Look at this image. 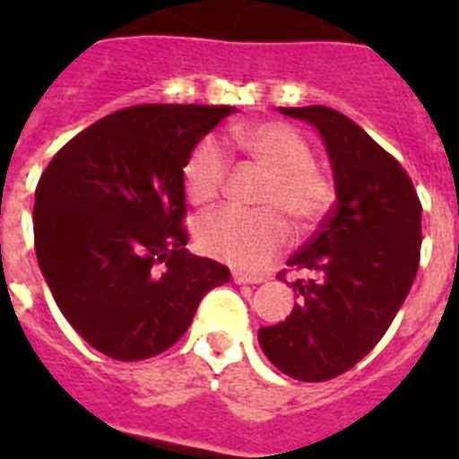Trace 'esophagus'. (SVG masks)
<instances>
[{
    "label": "esophagus",
    "instance_id": "obj_1",
    "mask_svg": "<svg viewBox=\"0 0 459 459\" xmlns=\"http://www.w3.org/2000/svg\"><path fill=\"white\" fill-rule=\"evenodd\" d=\"M233 281H236V283H262V276H250V273L233 272Z\"/></svg>",
    "mask_w": 459,
    "mask_h": 459
}]
</instances>
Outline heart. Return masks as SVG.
Here are the masks:
<instances>
[{"mask_svg": "<svg viewBox=\"0 0 459 459\" xmlns=\"http://www.w3.org/2000/svg\"><path fill=\"white\" fill-rule=\"evenodd\" d=\"M233 145L269 171L262 187V209L223 207L202 216L197 243L209 257L240 269H262L290 240L293 219L312 229L333 204V180L314 164V150L305 135L288 124H257L230 133ZM229 176V154L221 140L202 138L183 164V183L190 202L207 204L221 193Z\"/></svg>", "mask_w": 459, "mask_h": 459, "instance_id": "obj_1", "label": "heart"}]
</instances>
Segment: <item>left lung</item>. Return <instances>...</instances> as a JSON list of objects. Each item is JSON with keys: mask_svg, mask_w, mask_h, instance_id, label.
Returning <instances> with one entry per match:
<instances>
[{"mask_svg": "<svg viewBox=\"0 0 459 459\" xmlns=\"http://www.w3.org/2000/svg\"><path fill=\"white\" fill-rule=\"evenodd\" d=\"M281 111L319 131L335 204L288 259L307 272L293 283L300 302L259 328V345L276 369L314 384L352 369L395 319L420 269L421 202L398 159L345 114L321 104Z\"/></svg>", "mask_w": 459, "mask_h": 459, "instance_id": "left-lung-1", "label": "left lung"}]
</instances>
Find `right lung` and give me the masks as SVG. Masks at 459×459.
<instances>
[{
    "mask_svg": "<svg viewBox=\"0 0 459 459\" xmlns=\"http://www.w3.org/2000/svg\"><path fill=\"white\" fill-rule=\"evenodd\" d=\"M233 107L138 104L54 154L32 209L35 255L81 338L121 362L164 352L229 266L186 250L183 164Z\"/></svg>",
    "mask_w": 459,
    "mask_h": 459,
    "instance_id": "obj_1",
    "label": "right lung"
}]
</instances>
